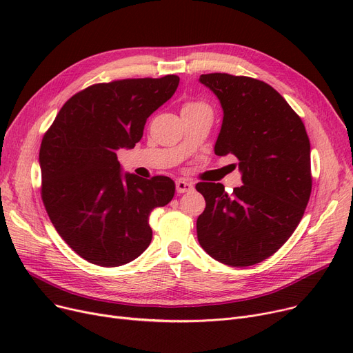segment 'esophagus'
Wrapping results in <instances>:
<instances>
[{"instance_id":"obj_1","label":"esophagus","mask_w":353,"mask_h":353,"mask_svg":"<svg viewBox=\"0 0 353 353\" xmlns=\"http://www.w3.org/2000/svg\"><path fill=\"white\" fill-rule=\"evenodd\" d=\"M193 190V184L186 180H177L176 181V192L177 193H188Z\"/></svg>"}]
</instances>
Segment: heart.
Listing matches in <instances>:
<instances>
[{"label": "heart", "mask_w": 353, "mask_h": 353, "mask_svg": "<svg viewBox=\"0 0 353 353\" xmlns=\"http://www.w3.org/2000/svg\"><path fill=\"white\" fill-rule=\"evenodd\" d=\"M197 107H208V105L203 103H188L183 108H197Z\"/></svg>", "instance_id": "1"}]
</instances>
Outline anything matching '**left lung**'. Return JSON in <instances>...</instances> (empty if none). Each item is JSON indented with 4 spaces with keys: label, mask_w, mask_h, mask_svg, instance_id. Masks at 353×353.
Segmentation results:
<instances>
[{
    "label": "left lung",
    "mask_w": 353,
    "mask_h": 353,
    "mask_svg": "<svg viewBox=\"0 0 353 353\" xmlns=\"http://www.w3.org/2000/svg\"><path fill=\"white\" fill-rule=\"evenodd\" d=\"M217 96L223 123L217 156L239 160L243 186L196 184L206 200L197 239L217 262L245 268L265 261L292 236L312 192L310 143L301 117L265 81L226 72L201 74Z\"/></svg>",
    "instance_id": "8db88e82"
}]
</instances>
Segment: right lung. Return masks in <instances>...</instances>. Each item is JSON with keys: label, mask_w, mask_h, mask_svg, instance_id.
Returning <instances> with one entry per match:
<instances>
[{"label": "right lung", "mask_w": 353, "mask_h": 353, "mask_svg": "<svg viewBox=\"0 0 353 353\" xmlns=\"http://www.w3.org/2000/svg\"><path fill=\"white\" fill-rule=\"evenodd\" d=\"M177 76L92 84L59 111L40 147L41 199L52 226L87 262L125 265L152 242L148 217L174 196V181L121 174L119 148H133Z\"/></svg>", "instance_id": "add662e5"}]
</instances>
